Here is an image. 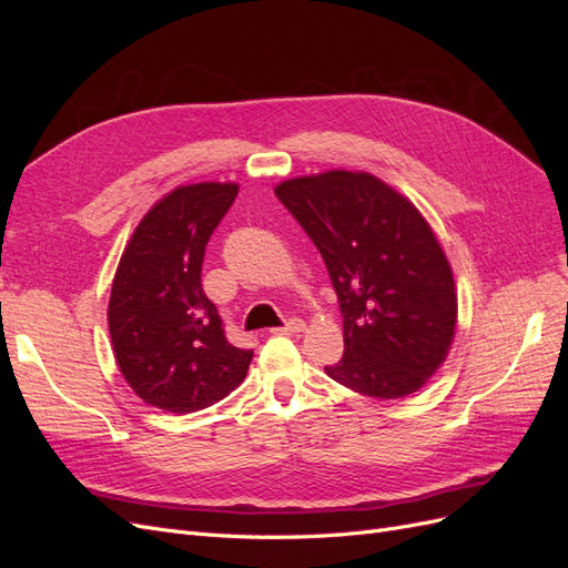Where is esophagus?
<instances>
[{
	"label": "esophagus",
	"instance_id": "esophagus-1",
	"mask_svg": "<svg viewBox=\"0 0 568 568\" xmlns=\"http://www.w3.org/2000/svg\"><path fill=\"white\" fill-rule=\"evenodd\" d=\"M305 329V322L298 317H291L284 326H277V329H272L274 334H301Z\"/></svg>",
	"mask_w": 568,
	"mask_h": 568
}]
</instances>
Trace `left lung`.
I'll return each instance as SVG.
<instances>
[{
    "instance_id": "1",
    "label": "left lung",
    "mask_w": 568,
    "mask_h": 568,
    "mask_svg": "<svg viewBox=\"0 0 568 568\" xmlns=\"http://www.w3.org/2000/svg\"><path fill=\"white\" fill-rule=\"evenodd\" d=\"M274 194L313 239L338 296L346 351L324 372L379 400L419 390L453 346L457 291L417 205L351 170L284 180Z\"/></svg>"
}]
</instances>
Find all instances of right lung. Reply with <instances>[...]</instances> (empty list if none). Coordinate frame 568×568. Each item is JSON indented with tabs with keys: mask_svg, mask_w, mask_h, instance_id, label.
I'll use <instances>...</instances> for the list:
<instances>
[{
	"mask_svg": "<svg viewBox=\"0 0 568 568\" xmlns=\"http://www.w3.org/2000/svg\"><path fill=\"white\" fill-rule=\"evenodd\" d=\"M239 184H182L151 205L120 255L109 301L115 363L140 398L189 415L244 382L253 351L227 341L203 294L205 244Z\"/></svg>",
	"mask_w": 568,
	"mask_h": 568,
	"instance_id": "1",
	"label": "right lung"
}]
</instances>
